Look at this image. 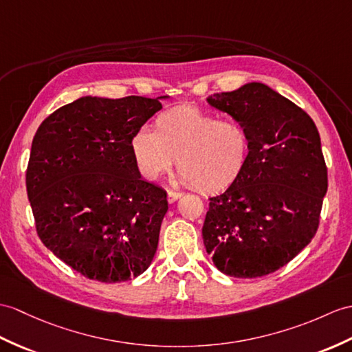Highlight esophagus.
Segmentation results:
<instances>
[{"label": "esophagus", "instance_id": "1", "mask_svg": "<svg viewBox=\"0 0 352 352\" xmlns=\"http://www.w3.org/2000/svg\"><path fill=\"white\" fill-rule=\"evenodd\" d=\"M183 196V193H179V192H174V190H169L168 192V202L169 204H174L177 199H179Z\"/></svg>", "mask_w": 352, "mask_h": 352}]
</instances>
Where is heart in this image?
Returning <instances> with one entry per match:
<instances>
[{
  "instance_id": "b5f03b06",
  "label": "heart",
  "mask_w": 352,
  "mask_h": 352,
  "mask_svg": "<svg viewBox=\"0 0 352 352\" xmlns=\"http://www.w3.org/2000/svg\"><path fill=\"white\" fill-rule=\"evenodd\" d=\"M133 160L146 179H157L178 159L177 182L201 192H219L236 182L250 156V135L243 122L217 118L196 106L162 112L154 130L139 129L130 141Z\"/></svg>"
}]
</instances>
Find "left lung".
I'll return each mask as SVG.
<instances>
[{
    "mask_svg": "<svg viewBox=\"0 0 352 352\" xmlns=\"http://www.w3.org/2000/svg\"><path fill=\"white\" fill-rule=\"evenodd\" d=\"M207 102L246 126L250 156L236 182L210 198L204 246L228 276L270 274L318 231L329 186L320 133L303 109L261 82Z\"/></svg>",
    "mask_w": 352,
    "mask_h": 352,
    "instance_id": "1",
    "label": "left lung"
}]
</instances>
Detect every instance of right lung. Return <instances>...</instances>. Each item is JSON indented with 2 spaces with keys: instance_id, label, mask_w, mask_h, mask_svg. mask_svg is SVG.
<instances>
[{
  "instance_id": "add662e5",
  "label": "right lung",
  "mask_w": 352,
  "mask_h": 352,
  "mask_svg": "<svg viewBox=\"0 0 352 352\" xmlns=\"http://www.w3.org/2000/svg\"><path fill=\"white\" fill-rule=\"evenodd\" d=\"M162 99L85 96L49 116L32 139L27 193L40 240L88 279L124 282L157 250L166 192L145 182L130 141Z\"/></svg>"
}]
</instances>
